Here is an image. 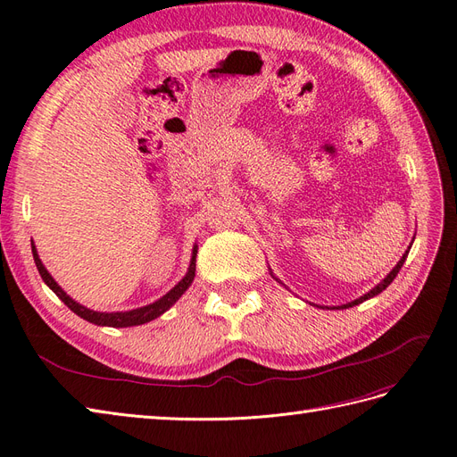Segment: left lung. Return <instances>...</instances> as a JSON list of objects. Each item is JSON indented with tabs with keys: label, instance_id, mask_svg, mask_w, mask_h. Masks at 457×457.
<instances>
[{
	"label": "left lung",
	"instance_id": "obj_1",
	"mask_svg": "<svg viewBox=\"0 0 457 457\" xmlns=\"http://www.w3.org/2000/svg\"><path fill=\"white\" fill-rule=\"evenodd\" d=\"M413 242V240H411ZM410 247L411 245H408V252H410ZM408 252L403 255V257H400V261L396 262V265H395V269L389 272V274H386L385 276V278L376 286V287H371L370 289V292L368 294H364V295H361V297H358V299H354V301H351V303H347V305H341V307H331V309H349V307H354V305H361V303H364L366 299H371V297H376V295H379L381 292H383V289L386 287V286H389L395 278H396V274H398V270L400 269H403V265H404V261H406V257H408ZM270 276H272V278H274V274L270 272ZM274 280H278V278H274ZM282 284V282H280ZM320 309H324V307H320ZM326 309H329V307H326Z\"/></svg>",
	"mask_w": 457,
	"mask_h": 457
}]
</instances>
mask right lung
Here are the masks:
<instances>
[{
  "mask_svg": "<svg viewBox=\"0 0 457 457\" xmlns=\"http://www.w3.org/2000/svg\"><path fill=\"white\" fill-rule=\"evenodd\" d=\"M32 253H34V261H36V267L41 274V278L44 282L53 289L57 297L64 303V305L71 309L72 312H76L79 318H84V320L96 324V326H108V328H131V326H141L146 324L150 320H154V318L162 316L165 311H170L175 303L179 301L187 289L190 287L192 280H195V274H196V253H198V245L195 244L192 247V257H190V265L187 274L183 276V280H179V284L175 287H171L168 294L163 297H160L158 301L150 303V305L139 307V309H133V311H121V312H99V311H91L84 305H79L78 301H74L71 295H66L64 289L54 282L53 276L49 274V270L44 267V262H41L36 245L32 244Z\"/></svg>",
  "mask_w": 457,
  "mask_h": 457,
  "instance_id": "obj_1",
  "label": "right lung"
}]
</instances>
